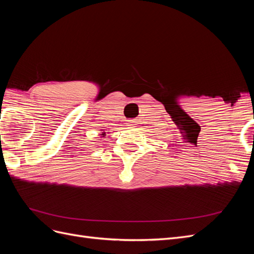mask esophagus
I'll return each mask as SVG.
<instances>
[{
  "instance_id": "1",
  "label": "esophagus",
  "mask_w": 254,
  "mask_h": 254,
  "mask_svg": "<svg viewBox=\"0 0 254 254\" xmlns=\"http://www.w3.org/2000/svg\"><path fill=\"white\" fill-rule=\"evenodd\" d=\"M134 125V121L133 120H129L128 121V126H132Z\"/></svg>"
}]
</instances>
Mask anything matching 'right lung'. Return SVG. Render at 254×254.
<instances>
[{
	"label": "right lung",
	"instance_id": "obj_1",
	"mask_svg": "<svg viewBox=\"0 0 254 254\" xmlns=\"http://www.w3.org/2000/svg\"><path fill=\"white\" fill-rule=\"evenodd\" d=\"M103 135H105V133H103Z\"/></svg>",
	"mask_w": 254,
	"mask_h": 254
}]
</instances>
